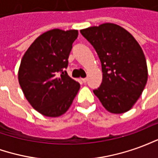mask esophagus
Returning a JSON list of instances; mask_svg holds the SVG:
<instances>
[{"label": "esophagus", "mask_w": 158, "mask_h": 158, "mask_svg": "<svg viewBox=\"0 0 158 158\" xmlns=\"http://www.w3.org/2000/svg\"><path fill=\"white\" fill-rule=\"evenodd\" d=\"M81 80H82V82H83V83H85H85L87 82V79H86V78H84V79H81Z\"/></svg>", "instance_id": "esophagus-1"}]
</instances>
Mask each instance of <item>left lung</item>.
I'll list each match as a JSON object with an SVG mask.
<instances>
[{"instance_id":"8db88e82","label":"left lung","mask_w":158,"mask_h":158,"mask_svg":"<svg viewBox=\"0 0 158 158\" xmlns=\"http://www.w3.org/2000/svg\"><path fill=\"white\" fill-rule=\"evenodd\" d=\"M80 33L96 50L102 82L93 92L112 113H123L137 102L147 82V65L139 43L114 23L89 27Z\"/></svg>"}]
</instances>
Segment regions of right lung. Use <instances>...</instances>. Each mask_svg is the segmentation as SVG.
Listing matches in <instances>:
<instances>
[{
  "instance_id": "obj_1",
  "label": "right lung",
  "mask_w": 158,
  "mask_h": 158,
  "mask_svg": "<svg viewBox=\"0 0 158 158\" xmlns=\"http://www.w3.org/2000/svg\"><path fill=\"white\" fill-rule=\"evenodd\" d=\"M78 30L55 29L42 34L23 55L19 85L30 105L42 115L59 117L69 109L79 89L65 69Z\"/></svg>"
}]
</instances>
